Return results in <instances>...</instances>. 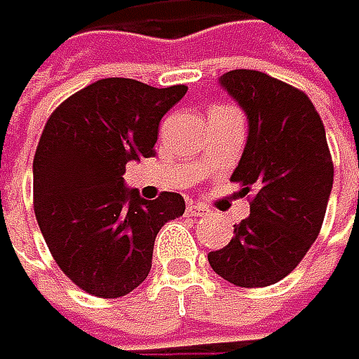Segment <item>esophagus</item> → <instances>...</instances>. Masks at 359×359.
Here are the masks:
<instances>
[{
    "mask_svg": "<svg viewBox=\"0 0 359 359\" xmlns=\"http://www.w3.org/2000/svg\"><path fill=\"white\" fill-rule=\"evenodd\" d=\"M207 213H209V209L201 203H189V207H187V215H193V217H203Z\"/></svg>",
    "mask_w": 359,
    "mask_h": 359,
    "instance_id": "1",
    "label": "esophagus"
}]
</instances>
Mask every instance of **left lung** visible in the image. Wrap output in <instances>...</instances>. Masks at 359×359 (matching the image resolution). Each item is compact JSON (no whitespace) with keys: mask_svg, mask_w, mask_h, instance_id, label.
Returning a JSON list of instances; mask_svg holds the SVG:
<instances>
[{"mask_svg":"<svg viewBox=\"0 0 359 359\" xmlns=\"http://www.w3.org/2000/svg\"><path fill=\"white\" fill-rule=\"evenodd\" d=\"M219 85L248 117L231 180L254 197L231 242L207 258L231 285H274L299 266L323 225L333 187L325 128L311 99L274 76L240 69L222 74Z\"/></svg>","mask_w":359,"mask_h":359,"instance_id":"8db88e82","label":"left lung"}]
</instances>
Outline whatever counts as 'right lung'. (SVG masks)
<instances>
[{
  "label": "right lung",
  "mask_w": 359,
  "mask_h": 359,
  "mask_svg": "<svg viewBox=\"0 0 359 359\" xmlns=\"http://www.w3.org/2000/svg\"><path fill=\"white\" fill-rule=\"evenodd\" d=\"M184 85L156 89L134 79H101L48 117L34 156V211L60 270L79 288L117 299L140 286L162 225L184 213L179 193L142 199L123 172L154 156L164 114Z\"/></svg>",
  "instance_id": "add662e5"
}]
</instances>
